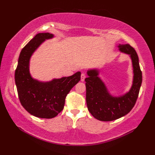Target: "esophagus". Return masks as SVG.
<instances>
[{"label":"esophagus","instance_id":"esophagus-1","mask_svg":"<svg viewBox=\"0 0 155 155\" xmlns=\"http://www.w3.org/2000/svg\"><path fill=\"white\" fill-rule=\"evenodd\" d=\"M85 78H86V76H85V74H81V81H84V79H85Z\"/></svg>","mask_w":155,"mask_h":155}]
</instances>
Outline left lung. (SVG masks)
I'll use <instances>...</instances> for the list:
<instances>
[{"label": "left lung", "mask_w": 155, "mask_h": 155, "mask_svg": "<svg viewBox=\"0 0 155 155\" xmlns=\"http://www.w3.org/2000/svg\"><path fill=\"white\" fill-rule=\"evenodd\" d=\"M120 51L129 54L133 67V83L127 93L120 97H113L108 93L105 84L98 77L97 69L87 71L86 81V101L88 110L97 120L112 121L127 114L132 110L139 96L142 83L139 57L130 45H119Z\"/></svg>", "instance_id": "8db88e82"}]
</instances>
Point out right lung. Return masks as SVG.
<instances>
[{"mask_svg":"<svg viewBox=\"0 0 155 155\" xmlns=\"http://www.w3.org/2000/svg\"><path fill=\"white\" fill-rule=\"evenodd\" d=\"M53 37L48 32H42L31 39L20 53L15 74L22 106L31 114L42 118H52L60 113L64 108L67 95L81 80V72L45 83L32 78L29 72L32 54L46 39Z\"/></svg>","mask_w":155,"mask_h":155,"instance_id":"add662e5","label":"right lung"}]
</instances>
